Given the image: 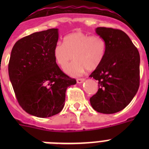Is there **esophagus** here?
<instances>
[{"mask_svg": "<svg viewBox=\"0 0 149 149\" xmlns=\"http://www.w3.org/2000/svg\"><path fill=\"white\" fill-rule=\"evenodd\" d=\"M84 81H85V79L84 78H78L77 79V84H81V83L84 82Z\"/></svg>", "mask_w": 149, "mask_h": 149, "instance_id": "34e87169", "label": "esophagus"}]
</instances>
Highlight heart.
Instances as JSON below:
<instances>
[{
  "label": "heart",
  "instance_id": "heart-1",
  "mask_svg": "<svg viewBox=\"0 0 149 149\" xmlns=\"http://www.w3.org/2000/svg\"><path fill=\"white\" fill-rule=\"evenodd\" d=\"M107 43L102 36L84 32H74L64 37V44L56 43L54 56L60 66L64 67L72 57L74 60L64 68L69 75L77 76L87 68L92 71L98 68L106 54Z\"/></svg>",
  "mask_w": 149,
  "mask_h": 149
}]
</instances>
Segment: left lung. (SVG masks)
<instances>
[{
  "label": "left lung",
  "instance_id": "left-lung-1",
  "mask_svg": "<svg viewBox=\"0 0 149 149\" xmlns=\"http://www.w3.org/2000/svg\"><path fill=\"white\" fill-rule=\"evenodd\" d=\"M95 31L106 41L107 51L101 65L89 75L98 81V90L90 104L98 113H115L126 107L137 93L139 54L122 30L97 27Z\"/></svg>",
  "mask_w": 149,
  "mask_h": 149
}]
</instances>
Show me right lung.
<instances>
[{"instance_id":"right-lung-1","label":"right lung","mask_w":149,"mask_h":149,"mask_svg":"<svg viewBox=\"0 0 149 149\" xmlns=\"http://www.w3.org/2000/svg\"><path fill=\"white\" fill-rule=\"evenodd\" d=\"M58 29L36 32L17 41L8 65L17 101L27 113L46 118L63 110L65 92L76 80L63 73L54 56Z\"/></svg>"}]
</instances>
